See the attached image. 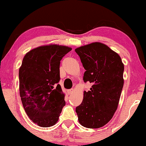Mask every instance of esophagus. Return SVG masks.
I'll return each instance as SVG.
<instances>
[{"label":"esophagus","instance_id":"obj_1","mask_svg":"<svg viewBox=\"0 0 146 146\" xmlns=\"http://www.w3.org/2000/svg\"><path fill=\"white\" fill-rule=\"evenodd\" d=\"M74 89H71V90H68V94H72L74 92Z\"/></svg>","mask_w":146,"mask_h":146}]
</instances>
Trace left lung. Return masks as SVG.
Instances as JSON below:
<instances>
[{"mask_svg": "<svg viewBox=\"0 0 146 146\" xmlns=\"http://www.w3.org/2000/svg\"><path fill=\"white\" fill-rule=\"evenodd\" d=\"M75 52L86 70L83 80L92 83L76 108L78 121L84 127L101 128L117 109L124 85V64L117 52L100 42L80 46Z\"/></svg>", "mask_w": 146, "mask_h": 146, "instance_id": "obj_1", "label": "left lung"}]
</instances>
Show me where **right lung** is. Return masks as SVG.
I'll return each mask as SVG.
<instances>
[{"label":"right lung","mask_w":146,"mask_h":146,"mask_svg":"<svg viewBox=\"0 0 146 146\" xmlns=\"http://www.w3.org/2000/svg\"><path fill=\"white\" fill-rule=\"evenodd\" d=\"M70 47L41 46L24 56L19 69V90L26 113L41 127H50L59 120L66 104L59 83L60 61Z\"/></svg>","instance_id":"1"}]
</instances>
